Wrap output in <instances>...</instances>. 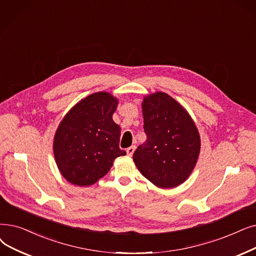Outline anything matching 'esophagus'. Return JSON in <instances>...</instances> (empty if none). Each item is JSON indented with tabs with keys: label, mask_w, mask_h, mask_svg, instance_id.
<instances>
[{
	"label": "esophagus",
	"mask_w": 256,
	"mask_h": 256,
	"mask_svg": "<svg viewBox=\"0 0 256 256\" xmlns=\"http://www.w3.org/2000/svg\"><path fill=\"white\" fill-rule=\"evenodd\" d=\"M135 148H136V146H130V148H128L126 150L128 156H130V157H132V154H134V152H135Z\"/></svg>",
	"instance_id": "34e87169"
}]
</instances>
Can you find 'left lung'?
Returning <instances> with one entry per match:
<instances>
[{"instance_id":"left-lung-1","label":"left lung","mask_w":256,"mask_h":256,"mask_svg":"<svg viewBox=\"0 0 256 256\" xmlns=\"http://www.w3.org/2000/svg\"><path fill=\"white\" fill-rule=\"evenodd\" d=\"M142 115L146 140L132 154L138 170L157 187L181 185L192 172L201 150L194 119L163 92L143 97Z\"/></svg>"}]
</instances>
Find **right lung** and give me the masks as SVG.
Returning <instances> with one entry per match:
<instances>
[{
	"label": "right lung",
	"mask_w": 256,
	"mask_h": 256,
	"mask_svg": "<svg viewBox=\"0 0 256 256\" xmlns=\"http://www.w3.org/2000/svg\"><path fill=\"white\" fill-rule=\"evenodd\" d=\"M118 99L108 92L86 96L71 108L55 132L53 154L69 183L90 186L104 176L120 156V126L113 120Z\"/></svg>",
	"instance_id": "add662e5"
}]
</instances>
